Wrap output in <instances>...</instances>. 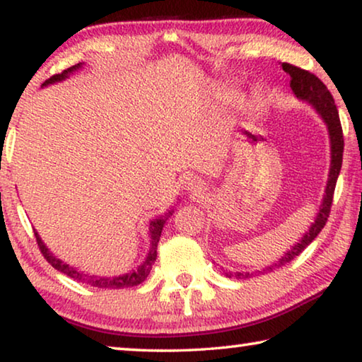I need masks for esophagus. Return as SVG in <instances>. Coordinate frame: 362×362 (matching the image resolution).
I'll list each match as a JSON object with an SVG mask.
<instances>
[{"mask_svg":"<svg viewBox=\"0 0 362 362\" xmlns=\"http://www.w3.org/2000/svg\"><path fill=\"white\" fill-rule=\"evenodd\" d=\"M185 189L186 191L191 194V195H195V197H200V195H202L204 192H205V182L200 180V177H197V176H189V177H186L185 180Z\"/></svg>","mask_w":362,"mask_h":362,"instance_id":"1","label":"esophagus"}]
</instances>
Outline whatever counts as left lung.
<instances>
[{"mask_svg":"<svg viewBox=\"0 0 362 362\" xmlns=\"http://www.w3.org/2000/svg\"><path fill=\"white\" fill-rule=\"evenodd\" d=\"M282 69L284 72H287L290 75V88H292L295 96H297L300 100H305V103L313 105L317 114L321 115L325 127H327L329 139H330V168H329V177H327V185H325L322 202L319 205L316 218L315 221L311 223L310 229L306 230L297 244L290 247V250L284 253V257L279 258V262H276L271 266H266V268L262 271H257L258 274L259 272H271L272 269L281 268V266L290 263L293 258H297L313 240L316 239L319 233H321L322 228L325 226V223H327L330 206H332V199H334L337 177L340 175L341 160H343V132L340 125L339 110H337L335 100L332 98L327 86H325L316 75L310 74L308 70L295 67L292 64L284 62ZM224 274H226V277L245 279V277H252L253 272L250 274V272L229 271V272H224Z\"/></svg>","mask_w":362,"mask_h":362,"instance_id":"8db88e82","label":"left lung"}]
</instances>
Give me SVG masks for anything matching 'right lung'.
Returning a JSON list of instances; mask_svg holds the SVG:
<instances>
[{
  "mask_svg": "<svg viewBox=\"0 0 362 362\" xmlns=\"http://www.w3.org/2000/svg\"><path fill=\"white\" fill-rule=\"evenodd\" d=\"M83 67V62L80 64H75L72 67H69L67 70H64L62 74H57V75H52L51 78H47L43 85L41 86H47V85H52V83H57V81H62L65 78H69V75H72L76 70H80ZM175 210H168V213H165V215L156 218V220H152L149 223V235H151V248L149 252H147V257L144 262H142L138 268L127 272V274H122V276H114V277H103V276H94V274H86V272L78 271L74 266L67 264L62 259L56 258L54 255L49 252V248L45 245V242L41 240L40 234L35 230V237H37V242H38V247L41 253H43V257L46 258V262L49 263L52 268L64 272V274H67L69 277H72L75 281H80V282H85L88 286L91 287H98V288H127V287H134V286H139L141 282L146 281V277L149 276V272L152 269V264L156 263V258H157V245H158V240H160V234H162V229L165 226V223H167L168 218L173 215Z\"/></svg>",
  "mask_w": 362,
  "mask_h": 362,
  "instance_id": "add662e5",
  "label": "right lung"
}]
</instances>
